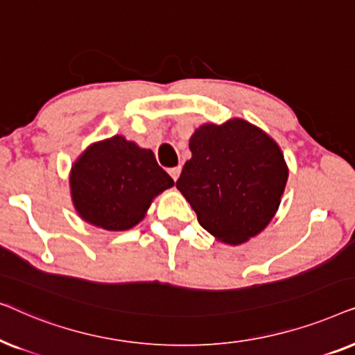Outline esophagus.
<instances>
[{
	"label": "esophagus",
	"instance_id": "34e87169",
	"mask_svg": "<svg viewBox=\"0 0 355 355\" xmlns=\"http://www.w3.org/2000/svg\"><path fill=\"white\" fill-rule=\"evenodd\" d=\"M169 174H171V178L174 179V182H176L178 178H179V174H181V166L171 168V169H169Z\"/></svg>",
	"mask_w": 355,
	"mask_h": 355
}]
</instances>
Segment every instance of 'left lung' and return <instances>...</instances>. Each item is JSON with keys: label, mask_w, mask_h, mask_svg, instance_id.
Masks as SVG:
<instances>
[{"label": "left lung", "mask_w": 355, "mask_h": 355, "mask_svg": "<svg viewBox=\"0 0 355 355\" xmlns=\"http://www.w3.org/2000/svg\"><path fill=\"white\" fill-rule=\"evenodd\" d=\"M176 187L203 230L226 244H242L263 231L278 210L286 181L278 144L244 119L203 124L189 142Z\"/></svg>", "instance_id": "obj_1"}]
</instances>
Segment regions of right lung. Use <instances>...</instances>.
Masks as SVG:
<instances>
[{
	"mask_svg": "<svg viewBox=\"0 0 355 355\" xmlns=\"http://www.w3.org/2000/svg\"><path fill=\"white\" fill-rule=\"evenodd\" d=\"M71 196L82 220L125 231L144 220L158 193L174 186L152 150L123 135L92 144L71 169Z\"/></svg>",
	"mask_w": 355,
	"mask_h": 355,
	"instance_id": "1",
	"label": "right lung"
}]
</instances>
